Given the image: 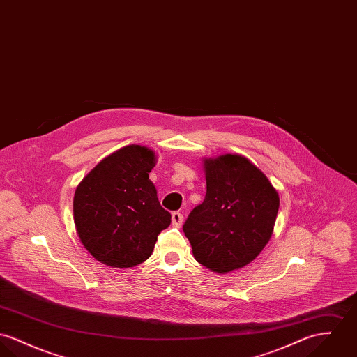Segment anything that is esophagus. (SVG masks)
<instances>
[{"instance_id": "esophagus-1", "label": "esophagus", "mask_w": 357, "mask_h": 357, "mask_svg": "<svg viewBox=\"0 0 357 357\" xmlns=\"http://www.w3.org/2000/svg\"><path fill=\"white\" fill-rule=\"evenodd\" d=\"M171 219H172V226H175V227H181L183 223V215L179 211L172 212Z\"/></svg>"}]
</instances>
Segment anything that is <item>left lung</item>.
Here are the masks:
<instances>
[{"mask_svg": "<svg viewBox=\"0 0 357 357\" xmlns=\"http://www.w3.org/2000/svg\"><path fill=\"white\" fill-rule=\"evenodd\" d=\"M206 195L183 225L195 259L215 273L249 264L273 234L279 197L267 176L238 155L205 160Z\"/></svg>", "mask_w": 357, "mask_h": 357, "instance_id": "left-lung-1", "label": "left lung"}]
</instances>
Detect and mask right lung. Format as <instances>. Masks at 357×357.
<instances>
[{"instance_id":"1","label":"right lung","mask_w":357,"mask_h":357,"mask_svg":"<svg viewBox=\"0 0 357 357\" xmlns=\"http://www.w3.org/2000/svg\"><path fill=\"white\" fill-rule=\"evenodd\" d=\"M155 153L128 145L100 161L79 183L74 220L83 246L98 261L118 268L144 263L171 213L160 205L149 172Z\"/></svg>"}]
</instances>
